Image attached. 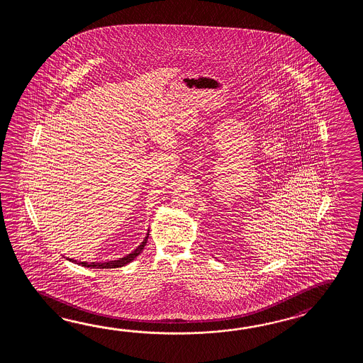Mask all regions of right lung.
I'll use <instances>...</instances> for the list:
<instances>
[{"instance_id": "right-lung-1", "label": "right lung", "mask_w": 363, "mask_h": 363, "mask_svg": "<svg viewBox=\"0 0 363 363\" xmlns=\"http://www.w3.org/2000/svg\"><path fill=\"white\" fill-rule=\"evenodd\" d=\"M147 238H149V232L147 233V236H145V239L144 241L140 244L139 247H136L132 253L130 255H125L123 258H119V259H116V261H108V262H77V261H74V259H69V258H66V259H69V262L77 263V264H82V266H84V267H91V269H116V267H123L125 266L127 263L132 262L138 255L143 252V249L144 247L147 245Z\"/></svg>"}]
</instances>
